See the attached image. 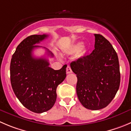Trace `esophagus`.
Here are the masks:
<instances>
[{
  "mask_svg": "<svg viewBox=\"0 0 131 131\" xmlns=\"http://www.w3.org/2000/svg\"><path fill=\"white\" fill-rule=\"evenodd\" d=\"M66 73H67V74H70V73H72L71 69L70 66H68L66 68Z\"/></svg>",
  "mask_w": 131,
  "mask_h": 131,
  "instance_id": "esophagus-1",
  "label": "esophagus"
}]
</instances>
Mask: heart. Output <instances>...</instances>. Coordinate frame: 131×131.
Here are the masks:
<instances>
[{
    "label": "heart",
    "mask_w": 131,
    "mask_h": 131,
    "mask_svg": "<svg viewBox=\"0 0 131 131\" xmlns=\"http://www.w3.org/2000/svg\"><path fill=\"white\" fill-rule=\"evenodd\" d=\"M85 53H86V49L85 46H83L82 42H78L71 45L64 51L65 54L68 55H73L76 54L75 57L77 58H80L83 57L85 55Z\"/></svg>",
    "instance_id": "b5f03b06"
}]
</instances>
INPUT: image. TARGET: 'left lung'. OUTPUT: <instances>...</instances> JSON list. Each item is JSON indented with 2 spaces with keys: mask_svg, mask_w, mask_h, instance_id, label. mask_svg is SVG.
<instances>
[{
  "mask_svg": "<svg viewBox=\"0 0 131 131\" xmlns=\"http://www.w3.org/2000/svg\"><path fill=\"white\" fill-rule=\"evenodd\" d=\"M94 49L71 63L77 74V94L82 105L91 110L107 106L120 83L118 57L111 43L102 35L94 34Z\"/></svg>",
  "mask_w": 131,
  "mask_h": 131,
  "instance_id": "8db88e82",
  "label": "left lung"
}]
</instances>
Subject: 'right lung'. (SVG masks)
Here are the masks:
<instances>
[{"instance_id":"obj_1","label":"right lung","mask_w":131,"mask_h":131,"mask_svg":"<svg viewBox=\"0 0 131 131\" xmlns=\"http://www.w3.org/2000/svg\"><path fill=\"white\" fill-rule=\"evenodd\" d=\"M48 37L33 35L27 37L17 46L10 63V80L13 92L21 104L32 112L42 113L54 105L57 88L66 77L67 65L59 70L49 66L48 60L33 56L35 46ZM48 54L53 57L46 49Z\"/></svg>"}]
</instances>
